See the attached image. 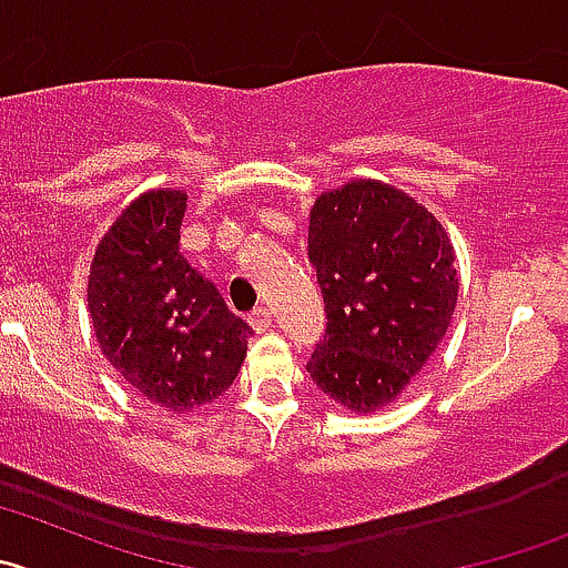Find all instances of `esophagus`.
Instances as JSON below:
<instances>
[{
	"mask_svg": "<svg viewBox=\"0 0 568 568\" xmlns=\"http://www.w3.org/2000/svg\"><path fill=\"white\" fill-rule=\"evenodd\" d=\"M247 323H251V328L256 334H264L270 328V323H273V317H270V310H264V306H258L256 312H253L251 317H247Z\"/></svg>",
	"mask_w": 568,
	"mask_h": 568,
	"instance_id": "34e87169",
	"label": "esophagus"
}]
</instances>
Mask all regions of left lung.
Returning a JSON list of instances; mask_svg holds the SVG:
<instances>
[{
	"label": "left lung",
	"mask_w": 568,
	"mask_h": 568,
	"mask_svg": "<svg viewBox=\"0 0 568 568\" xmlns=\"http://www.w3.org/2000/svg\"><path fill=\"white\" fill-rule=\"evenodd\" d=\"M310 262L328 323L306 371L339 407L376 413L402 396L455 315L449 234L407 192L356 178L315 200Z\"/></svg>",
	"instance_id": "obj_1"
}]
</instances>
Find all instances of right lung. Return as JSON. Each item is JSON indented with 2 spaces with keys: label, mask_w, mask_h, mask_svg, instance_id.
I'll return each instance as SVG.
<instances>
[{
  "label": "right lung",
  "mask_w": 568,
  "mask_h": 568,
  "mask_svg": "<svg viewBox=\"0 0 568 568\" xmlns=\"http://www.w3.org/2000/svg\"><path fill=\"white\" fill-rule=\"evenodd\" d=\"M186 192L133 200L97 245L89 312L105 359L139 396L192 413L234 385L251 326L178 251Z\"/></svg>",
  "instance_id": "1"
}]
</instances>
